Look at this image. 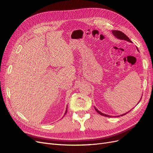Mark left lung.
<instances>
[{"instance_id": "8db88e82", "label": "left lung", "mask_w": 153, "mask_h": 153, "mask_svg": "<svg viewBox=\"0 0 153 153\" xmlns=\"http://www.w3.org/2000/svg\"><path fill=\"white\" fill-rule=\"evenodd\" d=\"M112 34H113V35L117 38V39H120V40H123V41H128V42H131V43H132V41H131V40L129 39V38L126 36V34H124L123 32H122L121 31H119V30H112ZM137 51H139V50L137 49ZM142 98V97H141ZM141 99H140V101L141 100ZM138 102V103H139ZM137 103V104H138ZM94 109H96V112H97L98 114H101V115H102V116H105V117H112V116H109V115H107V114H104V113H102V112H101V111H99L96 107H94ZM129 111H128V112H126V113H124V114H121V115H119V116H117V117H119V116H124V115H125V114H126L128 113V112H129Z\"/></svg>"}]
</instances>
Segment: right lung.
I'll return each mask as SVG.
<instances>
[{
    "label": "right lung",
    "instance_id": "right-lung-1",
    "mask_svg": "<svg viewBox=\"0 0 153 153\" xmlns=\"http://www.w3.org/2000/svg\"><path fill=\"white\" fill-rule=\"evenodd\" d=\"M67 111H68V105H67V108H66V110H65V114L64 116H65L66 114V113H67ZM64 117V116H63Z\"/></svg>",
    "mask_w": 153,
    "mask_h": 153
}]
</instances>
